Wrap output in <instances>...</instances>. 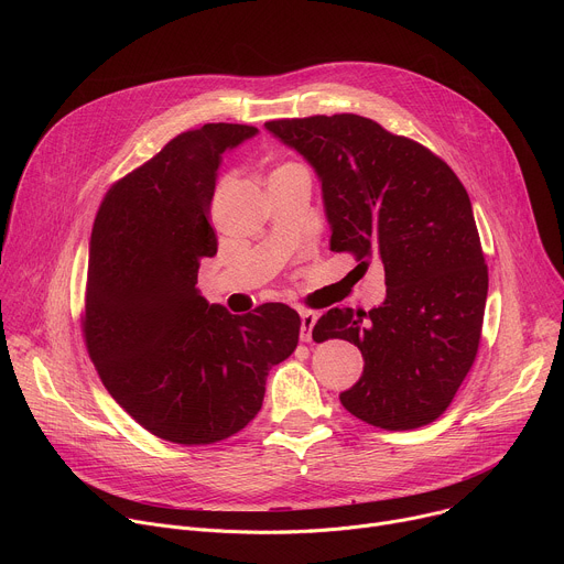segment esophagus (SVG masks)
Masks as SVG:
<instances>
[{
  "instance_id": "34e87169",
  "label": "esophagus",
  "mask_w": 564,
  "mask_h": 564,
  "mask_svg": "<svg viewBox=\"0 0 564 564\" xmlns=\"http://www.w3.org/2000/svg\"><path fill=\"white\" fill-rule=\"evenodd\" d=\"M316 312H301V341H312V328L316 324Z\"/></svg>"
}]
</instances>
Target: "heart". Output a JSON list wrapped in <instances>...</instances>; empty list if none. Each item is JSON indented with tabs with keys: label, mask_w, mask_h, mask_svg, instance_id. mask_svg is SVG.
Returning <instances> with one entry per match:
<instances>
[{
	"label": "heart",
	"mask_w": 564,
	"mask_h": 564,
	"mask_svg": "<svg viewBox=\"0 0 564 564\" xmlns=\"http://www.w3.org/2000/svg\"><path fill=\"white\" fill-rule=\"evenodd\" d=\"M288 170H303V167H301V165H296V163H285V165L276 167V172H274V174H279V172H288Z\"/></svg>",
	"instance_id": "obj_1"
}]
</instances>
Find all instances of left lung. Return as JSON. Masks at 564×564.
Wrapping results in <instances>:
<instances>
[{
	"mask_svg": "<svg viewBox=\"0 0 564 564\" xmlns=\"http://www.w3.org/2000/svg\"><path fill=\"white\" fill-rule=\"evenodd\" d=\"M265 129L314 167L330 250L383 263L381 305L333 307L312 330L314 341L346 339L364 355L359 381L339 394L344 409L386 431L435 422L475 361L489 292L464 185L424 144L355 113Z\"/></svg>",
	"mask_w": 564,
	"mask_h": 564,
	"instance_id": "8db88e82",
	"label": "left lung"
}]
</instances>
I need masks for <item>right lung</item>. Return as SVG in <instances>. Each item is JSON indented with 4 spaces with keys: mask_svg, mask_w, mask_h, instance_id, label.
Segmentation results:
<instances>
[{
    "mask_svg": "<svg viewBox=\"0 0 564 564\" xmlns=\"http://www.w3.org/2000/svg\"><path fill=\"white\" fill-rule=\"evenodd\" d=\"M212 122L170 140L107 192L89 243L83 333L118 404L151 435L203 446L246 429L263 406L272 366L299 344L285 303L250 314L209 305L196 290L220 155L257 135Z\"/></svg>",
    "mask_w": 564,
    "mask_h": 564,
    "instance_id": "1",
    "label": "right lung"
}]
</instances>
